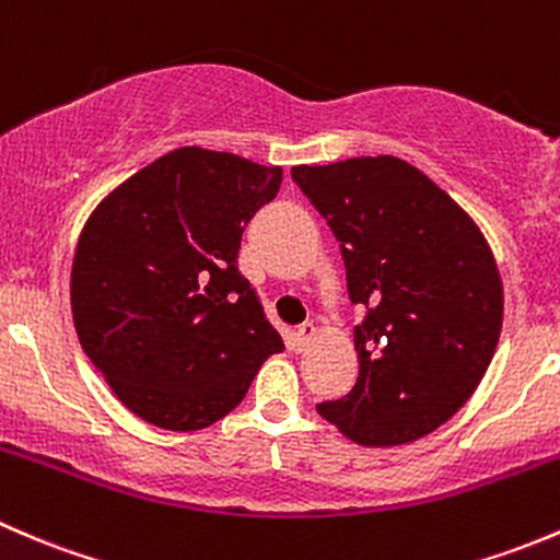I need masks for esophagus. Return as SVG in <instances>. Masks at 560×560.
Here are the masks:
<instances>
[{"label":"esophagus","instance_id":"1","mask_svg":"<svg viewBox=\"0 0 560 560\" xmlns=\"http://www.w3.org/2000/svg\"><path fill=\"white\" fill-rule=\"evenodd\" d=\"M315 334H318V331H315L313 323H304V326H299L296 331H293V345H296L299 350L307 348V345L315 339Z\"/></svg>","mask_w":560,"mask_h":560}]
</instances>
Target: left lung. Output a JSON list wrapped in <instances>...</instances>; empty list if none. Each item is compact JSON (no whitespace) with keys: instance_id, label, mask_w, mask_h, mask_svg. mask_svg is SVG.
<instances>
[{"instance_id":"8db88e82","label":"left lung","mask_w":560,"mask_h":560,"mask_svg":"<svg viewBox=\"0 0 560 560\" xmlns=\"http://www.w3.org/2000/svg\"><path fill=\"white\" fill-rule=\"evenodd\" d=\"M293 180L342 247L359 380L320 418L364 447L420 440L486 377L504 288L480 226L418 166L396 155L299 164Z\"/></svg>"}]
</instances>
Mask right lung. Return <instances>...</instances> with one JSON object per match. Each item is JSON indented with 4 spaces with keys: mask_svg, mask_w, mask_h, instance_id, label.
<instances>
[{
    "mask_svg": "<svg viewBox=\"0 0 560 560\" xmlns=\"http://www.w3.org/2000/svg\"><path fill=\"white\" fill-rule=\"evenodd\" d=\"M282 166L188 145L113 188L78 237L69 302L80 345L145 423L199 431L245 399L285 345L237 269Z\"/></svg>",
    "mask_w": 560,
    "mask_h": 560,
    "instance_id": "obj_1",
    "label": "right lung"
}]
</instances>
